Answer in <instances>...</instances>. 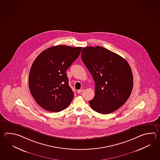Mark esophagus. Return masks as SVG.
<instances>
[{
  "instance_id": "1",
  "label": "esophagus",
  "mask_w": 160,
  "mask_h": 160,
  "mask_svg": "<svg viewBox=\"0 0 160 160\" xmlns=\"http://www.w3.org/2000/svg\"><path fill=\"white\" fill-rule=\"evenodd\" d=\"M83 91H84V89H80V90L78 91V93H81Z\"/></svg>"
}]
</instances>
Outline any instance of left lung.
I'll return each instance as SVG.
<instances>
[{
  "label": "left lung",
  "mask_w": 160,
  "mask_h": 160,
  "mask_svg": "<svg viewBox=\"0 0 160 160\" xmlns=\"http://www.w3.org/2000/svg\"><path fill=\"white\" fill-rule=\"evenodd\" d=\"M81 57L95 82V97L89 101L92 109L101 114L116 111L127 101L133 86L128 62L100 46L84 48Z\"/></svg>",
  "instance_id": "left-lung-1"
}]
</instances>
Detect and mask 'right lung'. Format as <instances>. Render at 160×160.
I'll use <instances>...</instances> for the list:
<instances>
[{
	"instance_id": "1",
	"label": "right lung",
	"mask_w": 160,
	"mask_h": 160,
	"mask_svg": "<svg viewBox=\"0 0 160 160\" xmlns=\"http://www.w3.org/2000/svg\"><path fill=\"white\" fill-rule=\"evenodd\" d=\"M82 47L53 46L41 52L29 71V88L36 102L46 111L58 112L67 108L74 93L66 71L80 53Z\"/></svg>"
}]
</instances>
